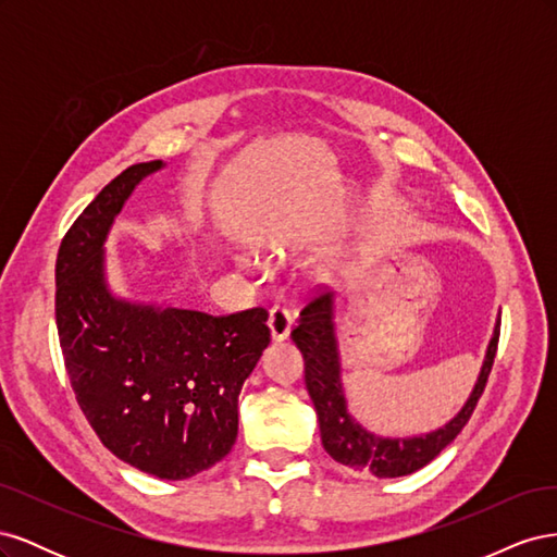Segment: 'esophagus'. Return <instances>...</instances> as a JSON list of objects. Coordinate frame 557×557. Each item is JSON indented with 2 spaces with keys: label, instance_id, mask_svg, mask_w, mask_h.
Instances as JSON below:
<instances>
[{
  "label": "esophagus",
  "instance_id": "obj_1",
  "mask_svg": "<svg viewBox=\"0 0 557 557\" xmlns=\"http://www.w3.org/2000/svg\"><path fill=\"white\" fill-rule=\"evenodd\" d=\"M269 332H272L274 342H285L290 336V327H293V311L285 307H274L269 311Z\"/></svg>",
  "mask_w": 557,
  "mask_h": 557
}]
</instances>
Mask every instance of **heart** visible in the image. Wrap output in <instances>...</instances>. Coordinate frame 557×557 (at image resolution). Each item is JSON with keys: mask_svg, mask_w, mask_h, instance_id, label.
Here are the masks:
<instances>
[{"mask_svg": "<svg viewBox=\"0 0 557 557\" xmlns=\"http://www.w3.org/2000/svg\"><path fill=\"white\" fill-rule=\"evenodd\" d=\"M242 262H244V264H246V262H248V260H242Z\"/></svg>", "mask_w": 557, "mask_h": 557, "instance_id": "1", "label": "heart"}]
</instances>
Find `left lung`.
Segmentation results:
<instances>
[{
	"label": "left lung",
	"instance_id": "8db88e82",
	"mask_svg": "<svg viewBox=\"0 0 557 557\" xmlns=\"http://www.w3.org/2000/svg\"><path fill=\"white\" fill-rule=\"evenodd\" d=\"M290 336L301 358H305L307 391L313 399L320 423V440H323V448L330 453V458L352 471H362V474H372L376 479H397L430 465L467 425L485 391L487 376H491L499 344V323L491 346H487L474 393L469 395L462 411L444 428L423 436H411V440H385V436L367 432L350 418L339 379L342 367L332 325V293H315L307 301Z\"/></svg>",
	"mask_w": 557,
	"mask_h": 557
}]
</instances>
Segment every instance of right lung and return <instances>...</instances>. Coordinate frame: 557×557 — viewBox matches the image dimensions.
Instances as JSON below:
<instances>
[{"label":"right lung","mask_w":557,"mask_h":557,"mask_svg":"<svg viewBox=\"0 0 557 557\" xmlns=\"http://www.w3.org/2000/svg\"><path fill=\"white\" fill-rule=\"evenodd\" d=\"M160 166H127L66 230L55 323L76 401L99 442L146 474L181 481L221 462L237 442L239 393L269 344V313L156 309L109 293L107 232L134 185Z\"/></svg>","instance_id":"obj_1"}]
</instances>
